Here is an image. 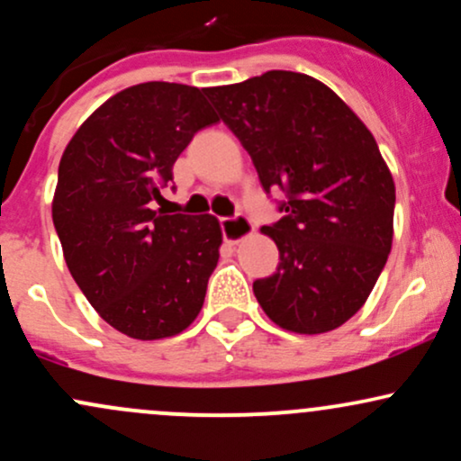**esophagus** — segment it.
<instances>
[{"label": "esophagus", "mask_w": 461, "mask_h": 461, "mask_svg": "<svg viewBox=\"0 0 461 461\" xmlns=\"http://www.w3.org/2000/svg\"><path fill=\"white\" fill-rule=\"evenodd\" d=\"M221 230H223V238L230 245H238L242 238L253 234L251 221L242 214L230 216V219H221Z\"/></svg>", "instance_id": "1"}]
</instances>
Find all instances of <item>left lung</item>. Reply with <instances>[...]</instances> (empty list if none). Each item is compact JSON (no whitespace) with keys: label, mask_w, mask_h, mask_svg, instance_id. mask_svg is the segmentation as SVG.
Listing matches in <instances>:
<instances>
[{"label":"left lung","mask_w":461,"mask_h":461,"mask_svg":"<svg viewBox=\"0 0 461 461\" xmlns=\"http://www.w3.org/2000/svg\"><path fill=\"white\" fill-rule=\"evenodd\" d=\"M242 142L262 188L288 201L264 225L279 249L253 294L275 325L294 333L340 327L366 303L394 236V179L362 119L319 79L267 71L205 88Z\"/></svg>","instance_id":"obj_1"}]
</instances>
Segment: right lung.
<instances>
[{
	"mask_svg": "<svg viewBox=\"0 0 461 461\" xmlns=\"http://www.w3.org/2000/svg\"><path fill=\"white\" fill-rule=\"evenodd\" d=\"M203 95L171 82L125 88L79 125L58 167L51 216L68 271L97 314L136 340L186 330L219 262L216 216L153 210L179 153L219 121Z\"/></svg>",
	"mask_w": 461,
	"mask_h": 461,
	"instance_id": "add662e5",
	"label": "right lung"
}]
</instances>
